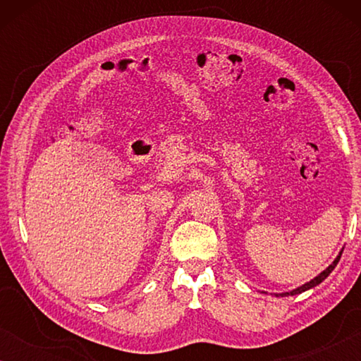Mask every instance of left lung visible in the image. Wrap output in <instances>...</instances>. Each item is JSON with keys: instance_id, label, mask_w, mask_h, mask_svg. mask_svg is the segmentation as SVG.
I'll list each match as a JSON object with an SVG mask.
<instances>
[{"instance_id": "8db88e82", "label": "left lung", "mask_w": 361, "mask_h": 361, "mask_svg": "<svg viewBox=\"0 0 361 361\" xmlns=\"http://www.w3.org/2000/svg\"><path fill=\"white\" fill-rule=\"evenodd\" d=\"M340 256H342V251H340V255L337 256V258H335V261H334V263H332V264H330L327 269H324V271H322V273H320L319 276H315V278H314L312 281H309V283H305L304 286H300V288H298V289L290 290V293H284V294H281V295H283V298H284V295H289V294H290V295L300 294V293H304V290H307V289H312V288H314V286H317V284H320V283H322V281H324L325 278H327V276H329L330 273H332V271L335 269V266H337V263H338V261H340ZM276 295H279V294H276Z\"/></svg>"}]
</instances>
